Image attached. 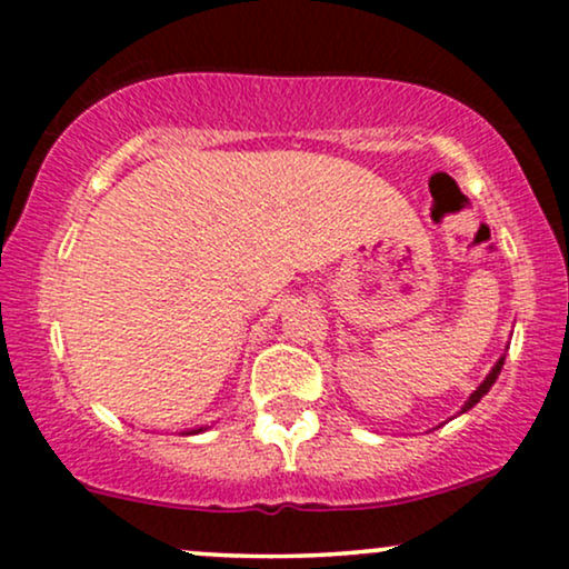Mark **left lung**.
<instances>
[{"instance_id":"obj_1","label":"left lung","mask_w":569,"mask_h":569,"mask_svg":"<svg viewBox=\"0 0 569 569\" xmlns=\"http://www.w3.org/2000/svg\"><path fill=\"white\" fill-rule=\"evenodd\" d=\"M502 361H506V358H500V361H498V363H495V369H492V371H489V375H487V380H485V382H481V385H479V388H476V390H473V393H471V398H468V401H466V407H462V411H468V409H471V407H476V403H479V401H481V398H485V396L489 393V388H492V385H495V380H498V375H500V369H502Z\"/></svg>"}]
</instances>
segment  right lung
Returning <instances> with one entry per match:
<instances>
[{"label":"right lung","mask_w":569,"mask_h":569,"mask_svg":"<svg viewBox=\"0 0 569 569\" xmlns=\"http://www.w3.org/2000/svg\"><path fill=\"white\" fill-rule=\"evenodd\" d=\"M200 430H202V428H198V430H189V433H200Z\"/></svg>","instance_id":"add662e5"}]
</instances>
